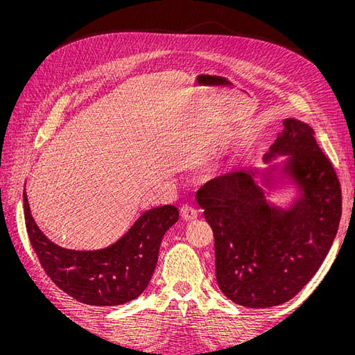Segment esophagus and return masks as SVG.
Listing matches in <instances>:
<instances>
[{
  "instance_id": "obj_1",
  "label": "esophagus",
  "mask_w": 355,
  "mask_h": 355,
  "mask_svg": "<svg viewBox=\"0 0 355 355\" xmlns=\"http://www.w3.org/2000/svg\"><path fill=\"white\" fill-rule=\"evenodd\" d=\"M197 209L194 206H191V204H182L180 206V216L185 220L197 219Z\"/></svg>"
}]
</instances>
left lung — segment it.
<instances>
[{"label":"left lung","instance_id":"1","mask_svg":"<svg viewBox=\"0 0 355 355\" xmlns=\"http://www.w3.org/2000/svg\"><path fill=\"white\" fill-rule=\"evenodd\" d=\"M292 154L288 168L302 200L280 211L243 171L209 180L197 192L213 230L216 280L247 308H270L296 296L314 277L336 237L342 191L336 170L305 123L286 120L266 159Z\"/></svg>","mask_w":355,"mask_h":355}]
</instances>
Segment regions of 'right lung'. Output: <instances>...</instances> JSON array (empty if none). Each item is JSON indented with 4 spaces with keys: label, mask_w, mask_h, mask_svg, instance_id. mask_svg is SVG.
<instances>
[{
    "label": "right lung",
    "mask_w": 355,
    "mask_h": 355,
    "mask_svg": "<svg viewBox=\"0 0 355 355\" xmlns=\"http://www.w3.org/2000/svg\"><path fill=\"white\" fill-rule=\"evenodd\" d=\"M24 210L32 249L50 280L71 297L98 306L130 302L144 292L155 270L161 239L179 218L175 206L155 207L111 247L75 252L51 243L38 230L25 192Z\"/></svg>",
    "instance_id": "add662e5"
}]
</instances>
